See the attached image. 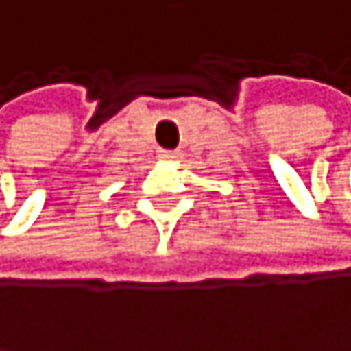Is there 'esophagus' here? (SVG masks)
<instances>
[{"label":"esophagus","instance_id":"obj_1","mask_svg":"<svg viewBox=\"0 0 351 351\" xmlns=\"http://www.w3.org/2000/svg\"><path fill=\"white\" fill-rule=\"evenodd\" d=\"M158 156H161L163 161H177V158L181 156V152H179V149H161Z\"/></svg>","mask_w":351,"mask_h":351}]
</instances>
